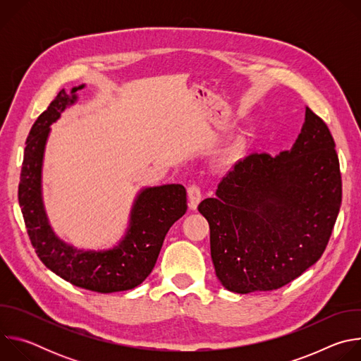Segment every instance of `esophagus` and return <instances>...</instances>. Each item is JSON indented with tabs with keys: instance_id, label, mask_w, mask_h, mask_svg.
Segmentation results:
<instances>
[{
	"instance_id": "34e87169",
	"label": "esophagus",
	"mask_w": 361,
	"mask_h": 361,
	"mask_svg": "<svg viewBox=\"0 0 361 361\" xmlns=\"http://www.w3.org/2000/svg\"><path fill=\"white\" fill-rule=\"evenodd\" d=\"M201 197L202 195H201V190H200L198 185L192 184V185L188 187V205H190L191 210H197L198 204L201 201Z\"/></svg>"
}]
</instances>
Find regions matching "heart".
Instances as JSON below:
<instances>
[{"instance_id":"obj_1","label":"heart","mask_w":361,"mask_h":361,"mask_svg":"<svg viewBox=\"0 0 361 361\" xmlns=\"http://www.w3.org/2000/svg\"><path fill=\"white\" fill-rule=\"evenodd\" d=\"M238 148H240V145H238V144H237V145H235V147H234V149H233V151H238Z\"/></svg>"}]
</instances>
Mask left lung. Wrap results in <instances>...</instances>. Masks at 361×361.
<instances>
[{
    "label": "left lung",
    "instance_id": "left-lung-1",
    "mask_svg": "<svg viewBox=\"0 0 361 361\" xmlns=\"http://www.w3.org/2000/svg\"><path fill=\"white\" fill-rule=\"evenodd\" d=\"M334 147L326 123L305 107L290 149L276 157L250 154L214 198L200 202L223 287L238 294L277 290L317 263L341 204Z\"/></svg>",
    "mask_w": 361,
    "mask_h": 361
}]
</instances>
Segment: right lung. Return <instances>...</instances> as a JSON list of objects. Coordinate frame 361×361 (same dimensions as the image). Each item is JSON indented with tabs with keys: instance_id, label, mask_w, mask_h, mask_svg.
Wrapping results in <instances>:
<instances>
[{
	"instance_id": "right-lung-1",
	"label": "right lung",
	"mask_w": 361,
	"mask_h": 361,
	"mask_svg": "<svg viewBox=\"0 0 361 361\" xmlns=\"http://www.w3.org/2000/svg\"><path fill=\"white\" fill-rule=\"evenodd\" d=\"M85 84L61 90L37 118L24 151L18 201L27 233L39 260L66 281L97 293L126 291L140 286L152 271L170 227L187 212V192L181 184L144 187L130 212L128 227L117 245L84 250L61 240L51 227L42 200L45 145L54 124L74 106Z\"/></svg>"
}]
</instances>
